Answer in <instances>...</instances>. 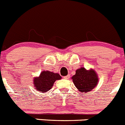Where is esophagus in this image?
I'll list each match as a JSON object with an SVG mask.
<instances>
[{
    "mask_svg": "<svg viewBox=\"0 0 125 125\" xmlns=\"http://www.w3.org/2000/svg\"><path fill=\"white\" fill-rule=\"evenodd\" d=\"M70 76V75H67V76H64V78H65V80H68V79H69Z\"/></svg>",
    "mask_w": 125,
    "mask_h": 125,
    "instance_id": "obj_1",
    "label": "esophagus"
}]
</instances>
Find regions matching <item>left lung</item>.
<instances>
[{
    "mask_svg": "<svg viewBox=\"0 0 125 125\" xmlns=\"http://www.w3.org/2000/svg\"><path fill=\"white\" fill-rule=\"evenodd\" d=\"M71 78L78 90L82 93L90 92L99 83L96 72L92 68L87 70L83 66L76 70V74Z\"/></svg>",
    "mask_w": 125,
    "mask_h": 125,
    "instance_id": "left-lung-1",
    "label": "left lung"
}]
</instances>
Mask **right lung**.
<instances>
[{"instance_id": "right-lung-1", "label": "right lung", "mask_w": 125, "mask_h": 125, "mask_svg": "<svg viewBox=\"0 0 125 125\" xmlns=\"http://www.w3.org/2000/svg\"><path fill=\"white\" fill-rule=\"evenodd\" d=\"M62 79L59 73L51 72L50 71H42L39 76H36L33 79V86L35 89L40 93H46L53 87L55 81Z\"/></svg>"}]
</instances>
